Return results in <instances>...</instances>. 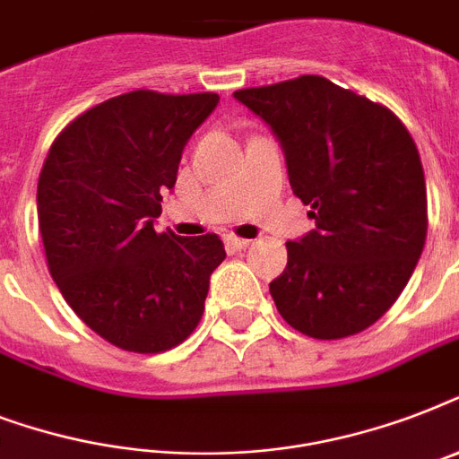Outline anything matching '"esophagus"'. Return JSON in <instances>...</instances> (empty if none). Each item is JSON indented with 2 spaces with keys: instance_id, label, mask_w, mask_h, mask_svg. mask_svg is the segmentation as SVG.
<instances>
[{
  "instance_id": "esophagus-1",
  "label": "esophagus",
  "mask_w": 459,
  "mask_h": 459,
  "mask_svg": "<svg viewBox=\"0 0 459 459\" xmlns=\"http://www.w3.org/2000/svg\"><path fill=\"white\" fill-rule=\"evenodd\" d=\"M226 247H229V252H240V250H247V247H250V240H245V238L229 236V238H226Z\"/></svg>"
}]
</instances>
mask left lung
Returning <instances> with one entry per match:
<instances>
[{
	"instance_id": "left-lung-1",
	"label": "left lung",
	"mask_w": 459,
	"mask_h": 459,
	"mask_svg": "<svg viewBox=\"0 0 459 459\" xmlns=\"http://www.w3.org/2000/svg\"><path fill=\"white\" fill-rule=\"evenodd\" d=\"M286 154L293 193L314 230L290 240L269 283L300 333L338 341L369 328L398 300L427 240V183L412 135L384 104L321 78L233 92Z\"/></svg>"
}]
</instances>
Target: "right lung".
<instances>
[{"instance_id": "right-lung-1", "label": "right lung", "mask_w": 459, "mask_h": 459, "mask_svg": "<svg viewBox=\"0 0 459 459\" xmlns=\"http://www.w3.org/2000/svg\"><path fill=\"white\" fill-rule=\"evenodd\" d=\"M216 104L214 92L111 97L59 133L39 173L38 221L54 283L97 335L128 352L186 341L226 259L214 233L154 230L180 154Z\"/></svg>"}]
</instances>
